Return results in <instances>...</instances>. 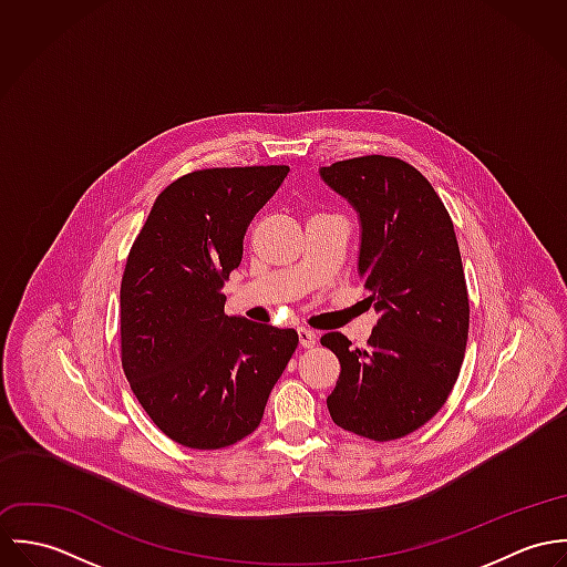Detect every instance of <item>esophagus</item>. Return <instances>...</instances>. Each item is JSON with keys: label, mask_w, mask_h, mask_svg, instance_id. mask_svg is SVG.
Returning a JSON list of instances; mask_svg holds the SVG:
<instances>
[{"label": "esophagus", "mask_w": 567, "mask_h": 567, "mask_svg": "<svg viewBox=\"0 0 567 567\" xmlns=\"http://www.w3.org/2000/svg\"><path fill=\"white\" fill-rule=\"evenodd\" d=\"M297 333H299V342H301V347L310 349V347H315V344H317V333H315L312 329H308V327H299V329H297Z\"/></svg>", "instance_id": "esophagus-1"}]
</instances>
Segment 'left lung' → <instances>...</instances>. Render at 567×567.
Returning a JSON list of instances; mask_svg holds the SVG:
<instances>
[{
	"label": "left lung",
	"mask_w": 567,
	"mask_h": 567,
	"mask_svg": "<svg viewBox=\"0 0 567 567\" xmlns=\"http://www.w3.org/2000/svg\"><path fill=\"white\" fill-rule=\"evenodd\" d=\"M321 178L360 216L358 275L380 315L364 349L340 331L321 344L340 360L327 408L336 425L393 441L427 423L452 393L465 358L470 299L452 218L398 157H355Z\"/></svg>",
	"instance_id": "left-lung-1"
}]
</instances>
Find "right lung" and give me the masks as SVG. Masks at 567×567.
<instances>
[{"instance_id":"obj_1","label":"right lung","mask_w":567,"mask_h":567,"mask_svg":"<svg viewBox=\"0 0 567 567\" xmlns=\"http://www.w3.org/2000/svg\"><path fill=\"white\" fill-rule=\"evenodd\" d=\"M288 165L189 172L157 196L120 288L124 375L165 436L229 447L259 425L299 333L227 317L223 295L252 216Z\"/></svg>"}]
</instances>
